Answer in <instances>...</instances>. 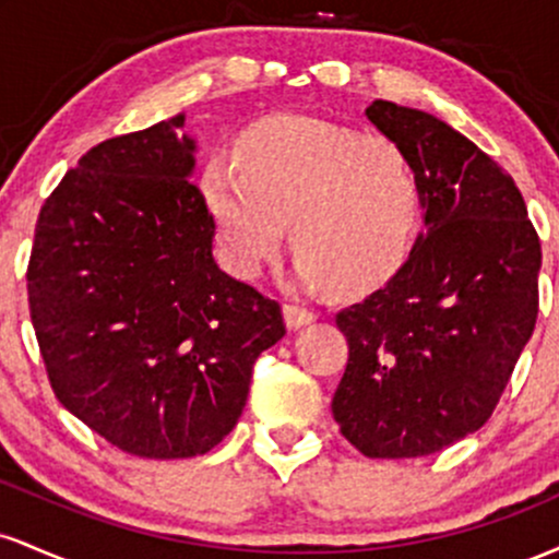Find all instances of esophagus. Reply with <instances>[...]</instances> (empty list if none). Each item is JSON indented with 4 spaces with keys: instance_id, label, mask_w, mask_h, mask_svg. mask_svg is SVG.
I'll return each instance as SVG.
<instances>
[{
    "instance_id": "esophagus-1",
    "label": "esophagus",
    "mask_w": 559,
    "mask_h": 559,
    "mask_svg": "<svg viewBox=\"0 0 559 559\" xmlns=\"http://www.w3.org/2000/svg\"><path fill=\"white\" fill-rule=\"evenodd\" d=\"M284 318H286V325L288 329H301V325L312 323L318 316L312 310H307V307H299V305H284Z\"/></svg>"
}]
</instances>
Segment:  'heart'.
<instances>
[{
  "instance_id": "b5f03b06",
  "label": "heart",
  "mask_w": 559,
  "mask_h": 559,
  "mask_svg": "<svg viewBox=\"0 0 559 559\" xmlns=\"http://www.w3.org/2000/svg\"><path fill=\"white\" fill-rule=\"evenodd\" d=\"M202 194L236 273H258L288 223L299 278L346 294L381 286L420 221L418 173L396 141L307 115L249 128L236 165H204Z\"/></svg>"
}]
</instances>
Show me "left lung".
Returning <instances> with one entry per match:
<instances>
[{
	"mask_svg": "<svg viewBox=\"0 0 559 559\" xmlns=\"http://www.w3.org/2000/svg\"><path fill=\"white\" fill-rule=\"evenodd\" d=\"M365 115L418 173L423 230L386 286L336 316L349 360L331 409L365 457H423L491 418L536 325L542 241L471 139L394 102Z\"/></svg>",
	"mask_w": 559,
	"mask_h": 559,
	"instance_id": "1",
	"label": "left lung"
}]
</instances>
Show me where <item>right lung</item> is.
<instances>
[{
	"label": "right lung",
	"mask_w": 559,
	"mask_h": 559,
	"mask_svg": "<svg viewBox=\"0 0 559 559\" xmlns=\"http://www.w3.org/2000/svg\"><path fill=\"white\" fill-rule=\"evenodd\" d=\"M183 115L92 146L47 197L28 307L60 404L112 447L197 457L234 431L278 301L213 258Z\"/></svg>",
	"instance_id": "add662e5"
}]
</instances>
